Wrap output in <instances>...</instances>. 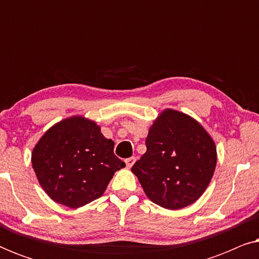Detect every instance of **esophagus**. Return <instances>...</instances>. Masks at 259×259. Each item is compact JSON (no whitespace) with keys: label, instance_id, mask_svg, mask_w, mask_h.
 <instances>
[{"label":"esophagus","instance_id":"esophagus-1","mask_svg":"<svg viewBox=\"0 0 259 259\" xmlns=\"http://www.w3.org/2000/svg\"><path fill=\"white\" fill-rule=\"evenodd\" d=\"M125 162H126L127 168H131V167H132V166L134 165V162H136V158L131 157V158H128V159H126Z\"/></svg>","mask_w":259,"mask_h":259}]
</instances>
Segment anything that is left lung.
I'll use <instances>...</instances> for the list:
<instances>
[{
  "instance_id": "left-lung-1",
  "label": "left lung",
  "mask_w": 259,
  "mask_h": 259,
  "mask_svg": "<svg viewBox=\"0 0 259 259\" xmlns=\"http://www.w3.org/2000/svg\"><path fill=\"white\" fill-rule=\"evenodd\" d=\"M146 147L132 172L148 199L167 210L199 199L217 165L214 140L199 121L177 109H162L148 130Z\"/></svg>"
}]
</instances>
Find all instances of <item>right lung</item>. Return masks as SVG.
Wrapping results in <instances>:
<instances>
[{
    "instance_id": "obj_1",
    "label": "right lung",
    "mask_w": 259,
    "mask_h": 259,
    "mask_svg": "<svg viewBox=\"0 0 259 259\" xmlns=\"http://www.w3.org/2000/svg\"><path fill=\"white\" fill-rule=\"evenodd\" d=\"M94 120L73 115L45 132L31 152V166L55 203L77 208L100 198L125 162Z\"/></svg>"
}]
</instances>
